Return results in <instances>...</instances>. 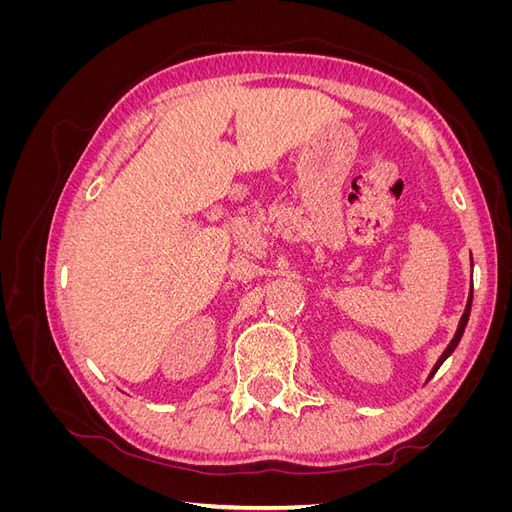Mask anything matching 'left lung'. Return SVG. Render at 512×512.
Here are the masks:
<instances>
[{
    "instance_id": "left-lung-1",
    "label": "left lung",
    "mask_w": 512,
    "mask_h": 512,
    "mask_svg": "<svg viewBox=\"0 0 512 512\" xmlns=\"http://www.w3.org/2000/svg\"><path fill=\"white\" fill-rule=\"evenodd\" d=\"M470 309H472V290H470V299H468V303H466V312H463V316H461V320H459V327H457V331H455V337L451 339V344H448V346H446V350L442 352V356L438 359V363L433 365V369H431V376L436 374L438 367H440V365L448 359V356L453 354V350L457 348V344H459V339H461L463 331H466V324H468V318H470ZM431 376H429V378H431Z\"/></svg>"
}]
</instances>
